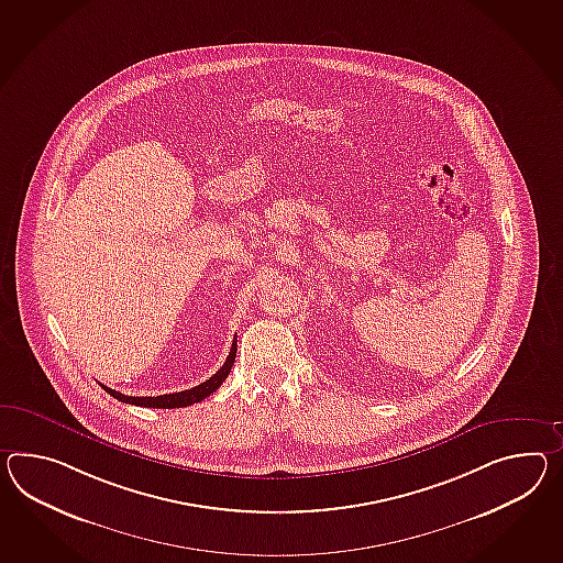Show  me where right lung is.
Returning a JSON list of instances; mask_svg holds the SVG:
<instances>
[{
  "label": "right lung",
  "instance_id": "add662e5",
  "mask_svg": "<svg viewBox=\"0 0 563 563\" xmlns=\"http://www.w3.org/2000/svg\"><path fill=\"white\" fill-rule=\"evenodd\" d=\"M235 350H238V347H235V342H233L230 356L223 362V366H221L220 371L216 372L206 383H201L199 386H195V388H189V390H183V393L161 395V397H125V395L113 390V388H108V386H103V384H101V386L106 388V393H110L111 397L118 398V400H122V402H128V405H136V407H152V409H179V407H189V405H195V402L203 400V398L209 397V395H213V393L220 388L221 383L228 378V374L232 371L233 360H235Z\"/></svg>",
  "mask_w": 563,
  "mask_h": 563
}]
</instances>
